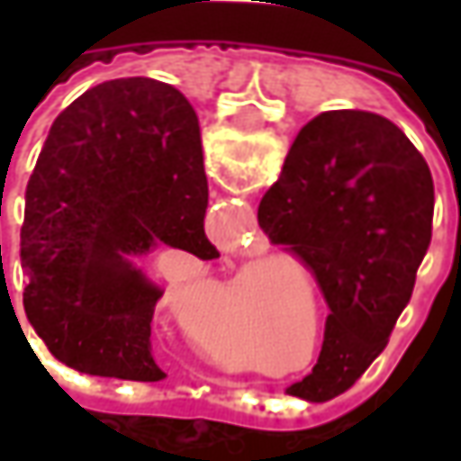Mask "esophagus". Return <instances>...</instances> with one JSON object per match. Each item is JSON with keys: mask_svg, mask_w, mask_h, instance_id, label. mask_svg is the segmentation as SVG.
Here are the masks:
<instances>
[{"mask_svg": "<svg viewBox=\"0 0 461 461\" xmlns=\"http://www.w3.org/2000/svg\"><path fill=\"white\" fill-rule=\"evenodd\" d=\"M251 402H258V400H251ZM258 408H261V402H258ZM249 411H251V408H249Z\"/></svg>", "mask_w": 461, "mask_h": 461, "instance_id": "34e87169", "label": "esophagus"}]
</instances>
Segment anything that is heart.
<instances>
[{"mask_svg":"<svg viewBox=\"0 0 461 461\" xmlns=\"http://www.w3.org/2000/svg\"><path fill=\"white\" fill-rule=\"evenodd\" d=\"M279 267H267L257 272V285H264L269 275H275ZM243 269L233 272L228 276L222 294L228 297H239L243 293ZM313 300H309L308 287L303 285V279L287 275L276 276L269 282L267 287V321H269V333L275 336V341L282 346V357L287 362L303 359L305 353V362L297 366V372H308L315 369L323 351H326V318H323V303L318 300V293L310 290ZM316 339H312V336ZM192 341L200 346V351H204L210 359L228 369H240L249 366L251 359L246 354V348L240 346L236 339H221V336H207L200 330H189ZM311 351L308 352L307 348Z\"/></svg>","mask_w":461,"mask_h":461,"instance_id":"heart-1","label":"heart"}]
</instances>
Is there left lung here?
<instances>
[{"label":"left lung","mask_w":461,"mask_h":461,"mask_svg":"<svg viewBox=\"0 0 461 461\" xmlns=\"http://www.w3.org/2000/svg\"><path fill=\"white\" fill-rule=\"evenodd\" d=\"M434 179L395 122L330 110L297 133L258 203V225L318 279L326 351L287 393L326 402L382 354L431 243Z\"/></svg>","instance_id":"8db88e82"}]
</instances>
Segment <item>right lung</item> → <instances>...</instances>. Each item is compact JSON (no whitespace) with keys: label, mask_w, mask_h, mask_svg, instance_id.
<instances>
[{"label":"right lung","mask_w":461,"mask_h":461,"mask_svg":"<svg viewBox=\"0 0 461 461\" xmlns=\"http://www.w3.org/2000/svg\"><path fill=\"white\" fill-rule=\"evenodd\" d=\"M200 120L164 81L92 86L56 117L25 192L20 258L30 326L66 366L156 382L164 290L133 258L158 246L210 261Z\"/></svg>","instance_id":"obj_1"}]
</instances>
